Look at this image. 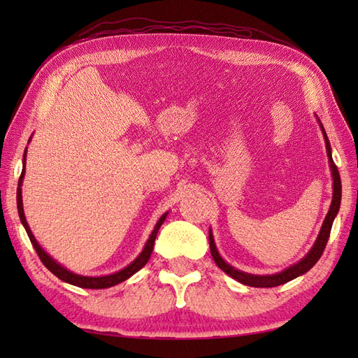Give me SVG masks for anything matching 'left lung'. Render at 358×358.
I'll return each instance as SVG.
<instances>
[{"label":"left lung","mask_w":358,"mask_h":358,"mask_svg":"<svg viewBox=\"0 0 358 358\" xmlns=\"http://www.w3.org/2000/svg\"><path fill=\"white\" fill-rule=\"evenodd\" d=\"M322 126V131L324 134V143H326V150H328V157H329V164H331V169H332V178H334V195H332V203H331V208L328 215H326L323 226H322V231L318 234L317 241L314 248L310 249V252L303 258L301 262H299L296 264L291 266V268H287L286 271L275 273V275H252V273H245L238 269L232 268V266L227 264L222 257H220L218 250L215 248V243L214 238H212V234L209 232V248H210V254L212 258H214V262L217 263V266L222 271H224L227 275H231L232 278H235L237 281L243 285H248V286H254V287H275L280 285H285L287 281H291L294 278H296L299 275H303V273L308 272L313 266L320 260V257L324 252V248H326V243L329 240V235H331V227L334 223V218L338 214V209H340V201H341V180H340V173L336 163H334L332 155H331V144L328 136H326V132Z\"/></svg>","instance_id":"obj_1"}]
</instances>
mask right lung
<instances>
[{
	"label": "right lung",
	"instance_id": "right-lung-1",
	"mask_svg": "<svg viewBox=\"0 0 358 358\" xmlns=\"http://www.w3.org/2000/svg\"><path fill=\"white\" fill-rule=\"evenodd\" d=\"M24 163H26V152H24ZM22 177H24V169H22L21 175H20V181H18V189H17V204H18V214H20V220L22 226H24V229L29 235L30 238V243H32L34 249L36 250L38 257H40V260L43 262V264L48 268L53 275H57L59 280L66 281V283H71L73 286H78V287H86V289H104V287H110V286H115L118 283H121V281L127 280L131 275H134V273L136 271H140L144 264H146L149 262L150 258V254L152 250H154V243H155V238H157V232L159 229V226L163 224V222L166 220V215L164 214L162 218L158 220V223L155 226L154 232L150 234V237L146 243V246H144L143 252L138 255V258H135L134 263H131L127 266V268L121 269L120 272H115L112 273V275H106V277H83V275H77V273H73L71 271L64 269L62 264H58L55 260H52V257H49L48 254L44 252L43 248L38 245L35 237L32 235V232H30V227L26 222V217H24V210H22V200H21V183H22Z\"/></svg>",
	"mask_w": 358,
	"mask_h": 358
}]
</instances>
